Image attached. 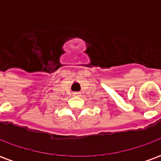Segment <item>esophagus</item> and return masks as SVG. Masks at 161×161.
<instances>
[{"label":"esophagus","mask_w":161,"mask_h":161,"mask_svg":"<svg viewBox=\"0 0 161 161\" xmlns=\"http://www.w3.org/2000/svg\"><path fill=\"white\" fill-rule=\"evenodd\" d=\"M80 92H74L73 96H76V97H78V96H80Z\"/></svg>","instance_id":"obj_1"}]
</instances>
